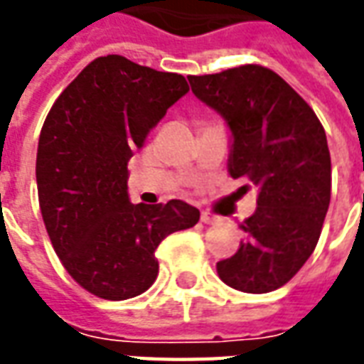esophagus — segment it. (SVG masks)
Here are the masks:
<instances>
[{
  "mask_svg": "<svg viewBox=\"0 0 364 364\" xmlns=\"http://www.w3.org/2000/svg\"><path fill=\"white\" fill-rule=\"evenodd\" d=\"M200 222H203V224H216V222H218V218H216L214 214L205 213V210H203V213H200Z\"/></svg>",
  "mask_w": 364,
  "mask_h": 364,
  "instance_id": "esophagus-1",
  "label": "esophagus"
}]
</instances>
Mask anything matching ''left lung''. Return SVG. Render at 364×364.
<instances>
[{"mask_svg":"<svg viewBox=\"0 0 364 364\" xmlns=\"http://www.w3.org/2000/svg\"><path fill=\"white\" fill-rule=\"evenodd\" d=\"M197 99L230 132L228 173L257 187L245 237L216 263L228 287L263 294L300 271L318 244L331 197V159L323 127L296 91L263 66L189 75Z\"/></svg>","mask_w":364,"mask_h":364,"instance_id":"8db88e82","label":"left lung"}]
</instances>
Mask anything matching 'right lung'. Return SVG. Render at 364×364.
Returning a JSON list of instances; mask_svg holds the SVG:
<instances>
[{"label":"right lung","mask_w":364,"mask_h":364,"mask_svg":"<svg viewBox=\"0 0 364 364\" xmlns=\"http://www.w3.org/2000/svg\"><path fill=\"white\" fill-rule=\"evenodd\" d=\"M189 85L185 77L111 54L91 62L52 105L38 138L44 226L66 271L105 300H127L158 277L161 240L200 218L179 198L132 205L128 159Z\"/></svg>","instance_id":"1"}]
</instances>
